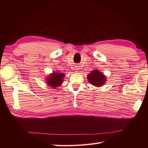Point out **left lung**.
Instances as JSON below:
<instances>
[{
	"label": "left lung",
	"instance_id": "1",
	"mask_svg": "<svg viewBox=\"0 0 148 148\" xmlns=\"http://www.w3.org/2000/svg\"><path fill=\"white\" fill-rule=\"evenodd\" d=\"M89 82L95 86L103 85L106 82V77L101 72L99 71H92L88 76Z\"/></svg>",
	"mask_w": 148,
	"mask_h": 148
}]
</instances>
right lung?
<instances>
[{
  "label": "right lung",
  "mask_w": 148,
  "mask_h": 148,
  "mask_svg": "<svg viewBox=\"0 0 148 148\" xmlns=\"http://www.w3.org/2000/svg\"><path fill=\"white\" fill-rule=\"evenodd\" d=\"M64 77V73H58V72H53V74L50 75V76L48 77V82L49 86L52 87H56L60 86V84L63 83V77Z\"/></svg>",
  "instance_id": "add662e5"
}]
</instances>
